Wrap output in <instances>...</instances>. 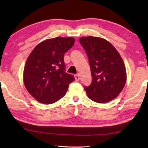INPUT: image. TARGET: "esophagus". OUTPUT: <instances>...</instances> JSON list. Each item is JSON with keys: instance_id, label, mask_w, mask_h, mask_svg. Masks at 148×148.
Wrapping results in <instances>:
<instances>
[{"instance_id": "esophagus-1", "label": "esophagus", "mask_w": 148, "mask_h": 148, "mask_svg": "<svg viewBox=\"0 0 148 148\" xmlns=\"http://www.w3.org/2000/svg\"><path fill=\"white\" fill-rule=\"evenodd\" d=\"M75 79L76 82H78V81L79 80V79H80V77H79V74L75 75Z\"/></svg>"}]
</instances>
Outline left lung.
Wrapping results in <instances>:
<instances>
[{
	"instance_id": "1",
	"label": "left lung",
	"mask_w": 148,
	"mask_h": 148,
	"mask_svg": "<svg viewBox=\"0 0 148 148\" xmlns=\"http://www.w3.org/2000/svg\"><path fill=\"white\" fill-rule=\"evenodd\" d=\"M79 42L88 55L92 77L90 86L84 87L88 98L98 103L110 102L119 96L127 80L120 54L103 38L82 37Z\"/></svg>"
}]
</instances>
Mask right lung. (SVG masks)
<instances>
[{"mask_svg": "<svg viewBox=\"0 0 148 148\" xmlns=\"http://www.w3.org/2000/svg\"><path fill=\"white\" fill-rule=\"evenodd\" d=\"M75 43L73 38L56 37L40 42L26 60L23 82L28 92L39 102L50 104L65 95L75 80L65 72L64 54Z\"/></svg>", "mask_w": 148, "mask_h": 148, "instance_id": "right-lung-1", "label": "right lung"}]
</instances>
